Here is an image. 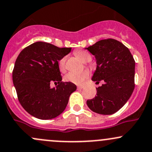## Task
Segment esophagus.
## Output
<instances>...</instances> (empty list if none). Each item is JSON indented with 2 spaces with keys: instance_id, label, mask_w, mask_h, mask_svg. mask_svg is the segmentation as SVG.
I'll return each mask as SVG.
<instances>
[{
  "instance_id": "1",
  "label": "esophagus",
  "mask_w": 152,
  "mask_h": 152,
  "mask_svg": "<svg viewBox=\"0 0 152 152\" xmlns=\"http://www.w3.org/2000/svg\"><path fill=\"white\" fill-rule=\"evenodd\" d=\"M83 88V86H77V89L78 90H81Z\"/></svg>"
}]
</instances>
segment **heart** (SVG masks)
<instances>
[{"label":"heart","mask_w":152,"mask_h":152,"mask_svg":"<svg viewBox=\"0 0 152 152\" xmlns=\"http://www.w3.org/2000/svg\"><path fill=\"white\" fill-rule=\"evenodd\" d=\"M76 55L83 62H89L92 59V56L88 51L84 50H77L75 51ZM66 57L64 56L58 61V66L60 69L64 70L66 65ZM90 72L88 70L83 71H72L68 72L64 77V80L66 82L72 83L76 85H81L89 77Z\"/></svg>","instance_id":"heart-1"}]
</instances>
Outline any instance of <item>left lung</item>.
I'll return each mask as SVG.
<instances>
[{"mask_svg": "<svg viewBox=\"0 0 152 152\" xmlns=\"http://www.w3.org/2000/svg\"><path fill=\"white\" fill-rule=\"evenodd\" d=\"M87 49L95 56L97 67L93 81H104L96 88L97 96L87 101L90 109L112 115L125 104L135 88V60L121 42L112 38L99 40Z\"/></svg>", "mask_w": 152, "mask_h": 152, "instance_id": "obj_1", "label": "left lung"}]
</instances>
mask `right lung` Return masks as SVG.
I'll list each match as a JSON object with an SVG mask.
<instances>
[{"instance_id": "right-lung-1", "label": "right lung", "mask_w": 152, "mask_h": 152, "mask_svg": "<svg viewBox=\"0 0 152 152\" xmlns=\"http://www.w3.org/2000/svg\"><path fill=\"white\" fill-rule=\"evenodd\" d=\"M71 48H58L45 42H36L24 48L18 56L12 72L19 102L31 115L50 120L64 112L74 83L61 81L58 61ZM52 82L58 83L50 88Z\"/></svg>"}]
</instances>
